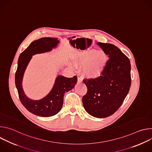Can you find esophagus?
Listing matches in <instances>:
<instances>
[{
	"label": "esophagus",
	"instance_id": "esophagus-1",
	"mask_svg": "<svg viewBox=\"0 0 152 152\" xmlns=\"http://www.w3.org/2000/svg\"><path fill=\"white\" fill-rule=\"evenodd\" d=\"M82 82V77H81L80 76H77V82H78V83H81Z\"/></svg>",
	"mask_w": 152,
	"mask_h": 152
}]
</instances>
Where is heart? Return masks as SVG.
Returning <instances> with one entry per match:
<instances>
[{
	"instance_id": "heart-1",
	"label": "heart",
	"mask_w": 152,
	"mask_h": 152,
	"mask_svg": "<svg viewBox=\"0 0 152 152\" xmlns=\"http://www.w3.org/2000/svg\"><path fill=\"white\" fill-rule=\"evenodd\" d=\"M77 65L82 66V73L89 78L99 76L104 70L107 62V56L103 51L88 50L79 53L75 58Z\"/></svg>"
}]
</instances>
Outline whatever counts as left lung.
I'll return each mask as SVG.
<instances>
[{
	"mask_svg": "<svg viewBox=\"0 0 152 152\" xmlns=\"http://www.w3.org/2000/svg\"><path fill=\"white\" fill-rule=\"evenodd\" d=\"M97 45L109 60L100 76L83 80L87 93L83 96L82 103L90 115L102 118L117 111L127 95L131 84V66L129 59L117 46L110 43Z\"/></svg>",
	"mask_w": 152,
	"mask_h": 152,
	"instance_id": "left-lung-1",
	"label": "left lung"
}]
</instances>
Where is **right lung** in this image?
<instances>
[{
    "label": "right lung",
    "instance_id": "obj_1",
    "mask_svg": "<svg viewBox=\"0 0 152 152\" xmlns=\"http://www.w3.org/2000/svg\"><path fill=\"white\" fill-rule=\"evenodd\" d=\"M59 41L55 38H41L31 43L18 59L17 69L15 76V86L19 99L26 109L36 115L49 117L58 114L63 104L64 95L72 90L77 82L76 76L71 78L58 75L51 91L45 97L38 100L28 98L23 89L22 81L25 72L33 55L45 53L56 48Z\"/></svg>",
    "mask_w": 152,
    "mask_h": 152
}]
</instances>
